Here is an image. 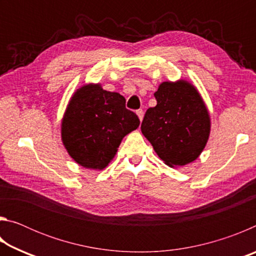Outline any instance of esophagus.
I'll use <instances>...</instances> for the list:
<instances>
[{"instance_id":"obj_1","label":"esophagus","mask_w":256,"mask_h":256,"mask_svg":"<svg viewBox=\"0 0 256 256\" xmlns=\"http://www.w3.org/2000/svg\"><path fill=\"white\" fill-rule=\"evenodd\" d=\"M144 110H136V115H138V120H144Z\"/></svg>"}]
</instances>
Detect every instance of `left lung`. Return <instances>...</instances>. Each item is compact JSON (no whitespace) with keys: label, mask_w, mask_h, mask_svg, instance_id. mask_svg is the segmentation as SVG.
Segmentation results:
<instances>
[{"label":"left lung","mask_w":256,"mask_h":256,"mask_svg":"<svg viewBox=\"0 0 256 256\" xmlns=\"http://www.w3.org/2000/svg\"><path fill=\"white\" fill-rule=\"evenodd\" d=\"M157 105L146 112L142 134L170 167L196 160L210 136V115L201 94L188 81H164L154 92Z\"/></svg>","instance_id":"obj_1"}]
</instances>
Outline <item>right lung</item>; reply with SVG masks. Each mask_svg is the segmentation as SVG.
I'll use <instances>...</instances> for the list:
<instances>
[{"instance_id": "1", "label": "right lung", "mask_w": 256, "mask_h": 256, "mask_svg": "<svg viewBox=\"0 0 256 256\" xmlns=\"http://www.w3.org/2000/svg\"><path fill=\"white\" fill-rule=\"evenodd\" d=\"M138 125L140 120L125 107L122 94L106 92L99 84H89L71 97L60 134L76 162L102 170L115 157L123 138Z\"/></svg>"}]
</instances>
